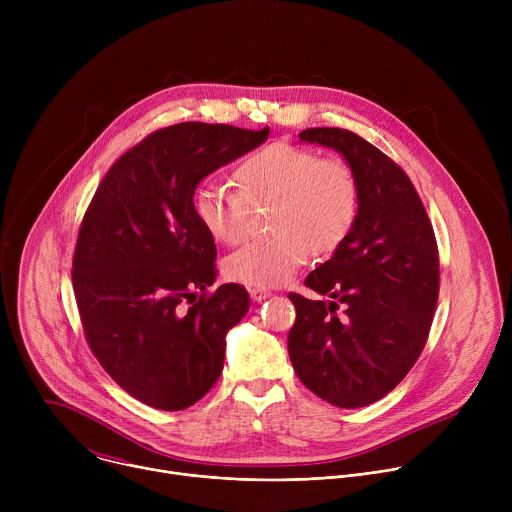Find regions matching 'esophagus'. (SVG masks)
<instances>
[{"mask_svg":"<svg viewBox=\"0 0 512 512\" xmlns=\"http://www.w3.org/2000/svg\"><path fill=\"white\" fill-rule=\"evenodd\" d=\"M249 296H251L253 302H263V300H267L271 296V291L265 289V287H251L249 289Z\"/></svg>","mask_w":512,"mask_h":512,"instance_id":"1","label":"esophagus"}]
</instances>
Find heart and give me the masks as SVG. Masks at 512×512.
<instances>
[{
	"label": "heart",
	"instance_id": "b5f03b06",
	"mask_svg": "<svg viewBox=\"0 0 512 512\" xmlns=\"http://www.w3.org/2000/svg\"><path fill=\"white\" fill-rule=\"evenodd\" d=\"M233 180L237 192L214 182L194 192L192 210L200 227L214 241L235 245L245 235L247 204L269 202L273 235L225 259L231 281L253 287L285 283L314 251L326 255L342 247L356 225L360 188L340 158H320L308 148L275 141L243 158Z\"/></svg>",
	"mask_w": 512,
	"mask_h": 512
}]
</instances>
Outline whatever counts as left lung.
<instances>
[{"mask_svg": "<svg viewBox=\"0 0 512 512\" xmlns=\"http://www.w3.org/2000/svg\"><path fill=\"white\" fill-rule=\"evenodd\" d=\"M300 139L346 160L360 210L344 245L306 277L330 302L289 294L298 316L287 350L312 393L356 409L391 393L419 358L440 291V257L415 186L389 156L338 127L304 129Z\"/></svg>", "mask_w": 512, "mask_h": 512, "instance_id": "1", "label": "left lung"}]
</instances>
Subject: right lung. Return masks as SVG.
I'll return each mask as SVG.
<instances>
[{
    "label": "right lung",
    "mask_w": 512,
    "mask_h": 512,
    "mask_svg": "<svg viewBox=\"0 0 512 512\" xmlns=\"http://www.w3.org/2000/svg\"><path fill=\"white\" fill-rule=\"evenodd\" d=\"M267 135L198 121L158 129L109 168L85 212L72 259L85 338L109 377L154 409H186L212 389L225 336L249 310L239 283L206 294L216 247L192 198Z\"/></svg>",
    "instance_id": "obj_1"
}]
</instances>
